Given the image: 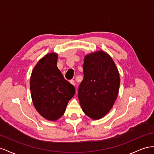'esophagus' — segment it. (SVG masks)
I'll use <instances>...</instances> for the list:
<instances>
[{"label": "esophagus", "instance_id": "obj_1", "mask_svg": "<svg viewBox=\"0 0 154 154\" xmlns=\"http://www.w3.org/2000/svg\"><path fill=\"white\" fill-rule=\"evenodd\" d=\"M69 82L71 83L72 85H73V86H75V81H74L73 80H70V81H69Z\"/></svg>", "mask_w": 154, "mask_h": 154}]
</instances>
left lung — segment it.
Returning a JSON list of instances; mask_svg holds the SVG:
<instances>
[{
	"mask_svg": "<svg viewBox=\"0 0 154 154\" xmlns=\"http://www.w3.org/2000/svg\"><path fill=\"white\" fill-rule=\"evenodd\" d=\"M83 73L78 94L80 105L91 119H100L112 108L117 97L119 73L110 55L103 51L85 55Z\"/></svg>",
	"mask_w": 154,
	"mask_h": 154,
	"instance_id": "1",
	"label": "left lung"
}]
</instances>
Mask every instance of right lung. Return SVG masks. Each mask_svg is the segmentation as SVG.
Listing matches in <instances>:
<instances>
[{
  "label": "right lung",
  "mask_w": 154,
  "mask_h": 154,
  "mask_svg": "<svg viewBox=\"0 0 154 154\" xmlns=\"http://www.w3.org/2000/svg\"><path fill=\"white\" fill-rule=\"evenodd\" d=\"M58 55L50 53L39 60L30 77V90L36 110L46 119L55 121L63 116L75 94V88L64 79L57 66Z\"/></svg>",
  "instance_id": "obj_1"
}]
</instances>
